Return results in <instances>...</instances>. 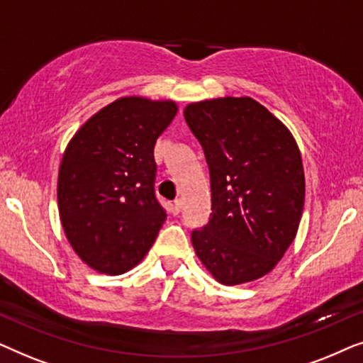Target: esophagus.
<instances>
[{"label": "esophagus", "instance_id": "1", "mask_svg": "<svg viewBox=\"0 0 363 363\" xmlns=\"http://www.w3.org/2000/svg\"><path fill=\"white\" fill-rule=\"evenodd\" d=\"M182 211V200H175L172 205V213L173 215H178Z\"/></svg>", "mask_w": 363, "mask_h": 363}]
</instances>
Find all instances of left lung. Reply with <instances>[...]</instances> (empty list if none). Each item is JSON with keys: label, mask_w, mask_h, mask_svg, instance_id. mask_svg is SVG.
<instances>
[{"label": "left lung", "mask_w": 363, "mask_h": 363, "mask_svg": "<svg viewBox=\"0 0 363 363\" xmlns=\"http://www.w3.org/2000/svg\"><path fill=\"white\" fill-rule=\"evenodd\" d=\"M211 182L208 225L191 245L218 282L236 286L274 269L294 241L304 210L299 147L284 123L251 97L185 107Z\"/></svg>", "instance_id": "1"}]
</instances>
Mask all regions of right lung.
I'll list each match as a JSON object with an SVG mask.
<instances>
[{"mask_svg": "<svg viewBox=\"0 0 363 363\" xmlns=\"http://www.w3.org/2000/svg\"><path fill=\"white\" fill-rule=\"evenodd\" d=\"M177 112L173 101L122 97L67 143L59 216L72 250L97 272L116 276L137 266L167 220L155 196L153 148Z\"/></svg>", "mask_w": 363, "mask_h": 363, "instance_id": "1", "label": "right lung"}]
</instances>
